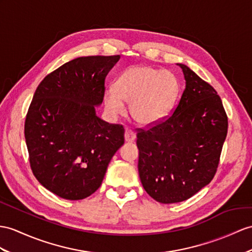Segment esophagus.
Listing matches in <instances>:
<instances>
[{
  "mask_svg": "<svg viewBox=\"0 0 252 252\" xmlns=\"http://www.w3.org/2000/svg\"><path fill=\"white\" fill-rule=\"evenodd\" d=\"M134 139H136V133H134L132 130L130 129H126L125 131V141L126 142H133Z\"/></svg>",
  "mask_w": 252,
  "mask_h": 252,
  "instance_id": "1",
  "label": "esophagus"
}]
</instances>
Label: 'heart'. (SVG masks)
Segmentation results:
<instances>
[{"label":"heart","instance_id":"obj_1","mask_svg":"<svg viewBox=\"0 0 252 252\" xmlns=\"http://www.w3.org/2000/svg\"><path fill=\"white\" fill-rule=\"evenodd\" d=\"M179 93V83L172 72L147 65L133 66L116 80L114 88L103 91V103L112 118L129 113L138 124L154 125L168 115Z\"/></svg>","mask_w":252,"mask_h":252}]
</instances>
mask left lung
<instances>
[{
    "mask_svg": "<svg viewBox=\"0 0 252 252\" xmlns=\"http://www.w3.org/2000/svg\"><path fill=\"white\" fill-rule=\"evenodd\" d=\"M185 90L173 114L137 134L142 186L163 204L179 203L211 183L228 132L222 101L210 84L177 63Z\"/></svg>",
    "mask_w": 252,
    "mask_h": 252,
    "instance_id": "obj_1",
    "label": "left lung"
}]
</instances>
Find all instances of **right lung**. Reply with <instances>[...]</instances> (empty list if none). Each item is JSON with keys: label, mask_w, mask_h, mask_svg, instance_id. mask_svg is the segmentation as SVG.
Masks as SVG:
<instances>
[{"label": "right lung", "mask_w": 252, "mask_h": 252, "mask_svg": "<svg viewBox=\"0 0 252 252\" xmlns=\"http://www.w3.org/2000/svg\"><path fill=\"white\" fill-rule=\"evenodd\" d=\"M120 58H77L36 89L24 125L30 163L37 181L60 198L82 200L94 193L124 144L123 126L96 114L105 79Z\"/></svg>", "instance_id": "1"}]
</instances>
